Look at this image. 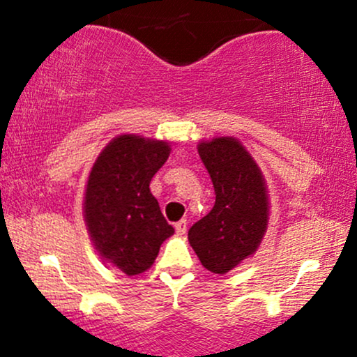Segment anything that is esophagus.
<instances>
[{
	"label": "esophagus",
	"instance_id": "esophagus-1",
	"mask_svg": "<svg viewBox=\"0 0 357 357\" xmlns=\"http://www.w3.org/2000/svg\"><path fill=\"white\" fill-rule=\"evenodd\" d=\"M174 228H176V233H178V235H184V233H186V230H188V221L186 220L178 221V223L174 225Z\"/></svg>",
	"mask_w": 357,
	"mask_h": 357
}]
</instances>
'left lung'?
Wrapping results in <instances>:
<instances>
[{
    "mask_svg": "<svg viewBox=\"0 0 357 357\" xmlns=\"http://www.w3.org/2000/svg\"><path fill=\"white\" fill-rule=\"evenodd\" d=\"M198 153L215 188V206L188 231L199 261L213 273L230 272L255 255L268 227L264 173L236 137L199 141Z\"/></svg>",
    "mask_w": 357,
    "mask_h": 357,
    "instance_id": "left-lung-1",
    "label": "left lung"
}]
</instances>
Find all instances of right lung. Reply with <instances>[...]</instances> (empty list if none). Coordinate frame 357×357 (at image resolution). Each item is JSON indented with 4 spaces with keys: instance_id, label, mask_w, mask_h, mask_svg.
Segmentation results:
<instances>
[{
    "instance_id": "right-lung-1",
    "label": "right lung",
    "mask_w": 357,
    "mask_h": 357,
    "mask_svg": "<svg viewBox=\"0 0 357 357\" xmlns=\"http://www.w3.org/2000/svg\"><path fill=\"white\" fill-rule=\"evenodd\" d=\"M171 146L121 134L97 155L84 195V221L97 255L132 277L153 267L162 241L174 228L149 190L167 161Z\"/></svg>"
}]
</instances>
